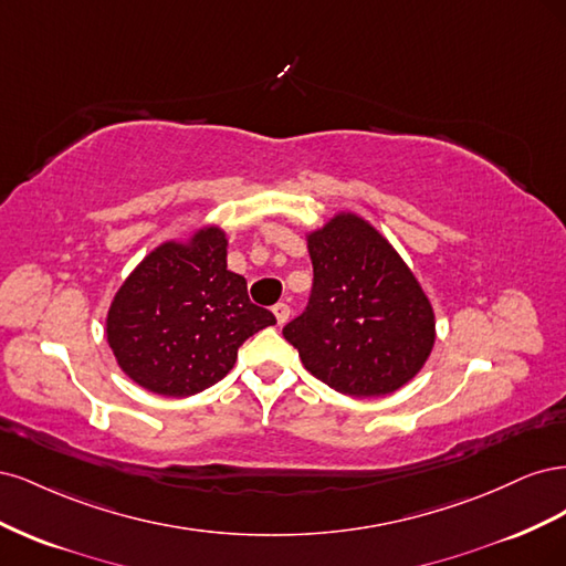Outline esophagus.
I'll return each mask as SVG.
<instances>
[{"label":"esophagus","instance_id":"obj_1","mask_svg":"<svg viewBox=\"0 0 566 566\" xmlns=\"http://www.w3.org/2000/svg\"><path fill=\"white\" fill-rule=\"evenodd\" d=\"M273 316H276L279 325H285L290 318V306L285 302H279L276 306H273Z\"/></svg>","mask_w":566,"mask_h":566}]
</instances>
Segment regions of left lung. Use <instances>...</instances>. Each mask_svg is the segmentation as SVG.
Returning <instances> with one entry per match:
<instances>
[{
	"label": "left lung",
	"mask_w": 566,
	"mask_h": 566,
	"mask_svg": "<svg viewBox=\"0 0 566 566\" xmlns=\"http://www.w3.org/2000/svg\"><path fill=\"white\" fill-rule=\"evenodd\" d=\"M314 290L283 337L314 378L352 399L385 397L422 370L437 339L430 297L387 238L356 212L306 233Z\"/></svg>",
	"instance_id": "1"
}]
</instances>
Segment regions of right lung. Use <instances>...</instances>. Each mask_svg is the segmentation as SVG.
I'll return each mask as SVG.
<instances>
[{"label": "right lung", "mask_w": 566, "mask_h": 566, "mask_svg": "<svg viewBox=\"0 0 566 566\" xmlns=\"http://www.w3.org/2000/svg\"><path fill=\"white\" fill-rule=\"evenodd\" d=\"M227 231L214 224L169 238L117 287L106 339L132 382L160 397H193L224 378L250 335L276 323L227 269Z\"/></svg>", "instance_id": "right-lung-1"}]
</instances>
